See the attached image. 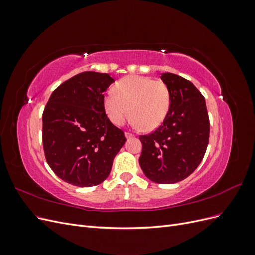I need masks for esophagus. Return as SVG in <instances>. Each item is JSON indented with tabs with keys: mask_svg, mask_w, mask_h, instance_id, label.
Returning <instances> with one entry per match:
<instances>
[{
	"mask_svg": "<svg viewBox=\"0 0 255 255\" xmlns=\"http://www.w3.org/2000/svg\"><path fill=\"white\" fill-rule=\"evenodd\" d=\"M125 135H126V137L128 138V139H129V138L134 137V135H133L132 133H128V132H126V133H125Z\"/></svg>",
	"mask_w": 255,
	"mask_h": 255,
	"instance_id": "esophagus-1",
	"label": "esophagus"
}]
</instances>
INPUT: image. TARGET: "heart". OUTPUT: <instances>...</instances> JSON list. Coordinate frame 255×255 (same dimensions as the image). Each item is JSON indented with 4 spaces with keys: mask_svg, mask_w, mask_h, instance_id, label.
<instances>
[{
    "mask_svg": "<svg viewBox=\"0 0 255 255\" xmlns=\"http://www.w3.org/2000/svg\"><path fill=\"white\" fill-rule=\"evenodd\" d=\"M114 91L104 97L103 105L107 117L117 127L130 114L135 127L153 130L164 122L170 110V91L160 80L129 75L116 83Z\"/></svg>",
    "mask_w": 255,
    "mask_h": 255,
    "instance_id": "obj_1",
    "label": "heart"
}]
</instances>
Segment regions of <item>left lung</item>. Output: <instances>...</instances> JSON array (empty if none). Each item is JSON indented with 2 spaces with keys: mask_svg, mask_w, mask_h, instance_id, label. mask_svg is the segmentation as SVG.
<instances>
[{
  "mask_svg": "<svg viewBox=\"0 0 255 255\" xmlns=\"http://www.w3.org/2000/svg\"><path fill=\"white\" fill-rule=\"evenodd\" d=\"M160 79L170 91V110L154 132L141 135L139 165L144 175L158 184L186 179L201 163L210 138L205 99L194 84L173 73Z\"/></svg>",
  "mask_w": 255,
  "mask_h": 255,
  "instance_id": "obj_1",
  "label": "left lung"
}]
</instances>
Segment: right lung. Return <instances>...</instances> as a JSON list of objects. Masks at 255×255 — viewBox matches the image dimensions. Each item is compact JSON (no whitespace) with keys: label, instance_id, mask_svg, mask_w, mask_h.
I'll list each match as a JSON object with an SVG mask.
<instances>
[{"label":"right lung","instance_id":"obj_1","mask_svg":"<svg viewBox=\"0 0 255 255\" xmlns=\"http://www.w3.org/2000/svg\"><path fill=\"white\" fill-rule=\"evenodd\" d=\"M115 80L82 72L52 92L42 114L47 163L61 180L79 187L102 183L127 138L105 114L104 92Z\"/></svg>","mask_w":255,"mask_h":255}]
</instances>
